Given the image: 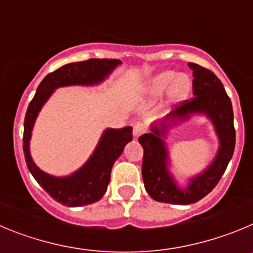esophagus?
<instances>
[{
	"mask_svg": "<svg viewBox=\"0 0 253 253\" xmlns=\"http://www.w3.org/2000/svg\"><path fill=\"white\" fill-rule=\"evenodd\" d=\"M144 130H146V128H144V125H143L142 123H137V124L134 125V128H133L134 137L138 138V137H139V135H142V134L144 133Z\"/></svg>",
	"mask_w": 253,
	"mask_h": 253,
	"instance_id": "34e87169",
	"label": "esophagus"
}]
</instances>
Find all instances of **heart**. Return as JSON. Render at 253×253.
<instances>
[{"mask_svg":"<svg viewBox=\"0 0 253 253\" xmlns=\"http://www.w3.org/2000/svg\"><path fill=\"white\" fill-rule=\"evenodd\" d=\"M171 85V95L176 101L186 99L191 88L190 80L186 76L177 77L175 72H163L152 80L149 84V92L153 96H160Z\"/></svg>","mask_w":253,"mask_h":253,"instance_id":"1","label":"heart"}]
</instances>
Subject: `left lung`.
<instances>
[{"label":"left lung","mask_w":253,"mask_h":253,"mask_svg":"<svg viewBox=\"0 0 253 253\" xmlns=\"http://www.w3.org/2000/svg\"><path fill=\"white\" fill-rule=\"evenodd\" d=\"M189 67L194 76L193 99L181 102L160 124L152 125V133L143 134L138 139L144 151L142 175L147 193L154 200L169 204L189 205L207 196L222 178L236 144L233 109L223 84L208 68L195 63H189ZM193 113H205L213 122L219 138V149L211 166L192 179L187 188L180 189L167 169L168 154L163 138L169 125L188 119Z\"/></svg>","instance_id":"1"}]
</instances>
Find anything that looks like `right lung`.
Segmentation results:
<instances>
[{
	"instance_id": "add662e5",
	"label": "right lung",
	"mask_w": 253,
	"mask_h": 253,
	"mask_svg": "<svg viewBox=\"0 0 253 253\" xmlns=\"http://www.w3.org/2000/svg\"><path fill=\"white\" fill-rule=\"evenodd\" d=\"M119 59H88L60 67L49 73L37 88V93L30 101L24 122L22 148L29 171L38 184L51 198L66 207H82L99 202L110 182L113 165L124 151L126 143L133 139V128L106 129L99 144L81 169L66 177H55L43 172L30 156L31 130L40 109L58 87L82 84L92 86L102 82L118 64Z\"/></svg>"
}]
</instances>
